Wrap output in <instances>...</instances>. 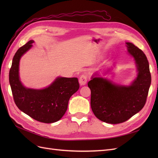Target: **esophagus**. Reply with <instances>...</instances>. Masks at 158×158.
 <instances>
[{
    "label": "esophagus",
    "instance_id": "34e87169",
    "mask_svg": "<svg viewBox=\"0 0 158 158\" xmlns=\"http://www.w3.org/2000/svg\"><path fill=\"white\" fill-rule=\"evenodd\" d=\"M88 81V78L86 75H82L79 78V82L80 85H84L86 84Z\"/></svg>",
    "mask_w": 158,
    "mask_h": 158
}]
</instances>
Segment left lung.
<instances>
[{
    "instance_id": "left-lung-1",
    "label": "left lung",
    "mask_w": 158,
    "mask_h": 158,
    "mask_svg": "<svg viewBox=\"0 0 158 158\" xmlns=\"http://www.w3.org/2000/svg\"><path fill=\"white\" fill-rule=\"evenodd\" d=\"M126 44L137 66L138 75L133 82L130 85H118L95 73L88 83L92 111L100 121L107 123L125 122L139 112L146 103L151 84L149 63L144 52L131 43Z\"/></svg>"
}]
</instances>
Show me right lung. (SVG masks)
I'll use <instances>...</instances> for the list:
<instances>
[{
    "label": "right lung",
    "instance_id": "obj_1",
    "mask_svg": "<svg viewBox=\"0 0 158 158\" xmlns=\"http://www.w3.org/2000/svg\"><path fill=\"white\" fill-rule=\"evenodd\" d=\"M30 40L16 51L9 73L13 98L16 106L35 120L44 123L58 121L67 110L70 97L79 89L77 78L59 77L49 87L42 89L25 88L19 77L21 56L32 47Z\"/></svg>",
    "mask_w": 158,
    "mask_h": 158
}]
</instances>
